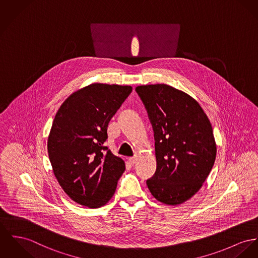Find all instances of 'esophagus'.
Masks as SVG:
<instances>
[{
  "label": "esophagus",
  "mask_w": 258,
  "mask_h": 258,
  "mask_svg": "<svg viewBox=\"0 0 258 258\" xmlns=\"http://www.w3.org/2000/svg\"><path fill=\"white\" fill-rule=\"evenodd\" d=\"M127 161H128V163H130V164L134 165V164L137 162V157H136V156H134V157H130V158L127 159Z\"/></svg>",
  "instance_id": "34e87169"
}]
</instances>
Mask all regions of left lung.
Masks as SVG:
<instances>
[{
  "label": "left lung",
  "instance_id": "1",
  "mask_svg": "<svg viewBox=\"0 0 258 258\" xmlns=\"http://www.w3.org/2000/svg\"><path fill=\"white\" fill-rule=\"evenodd\" d=\"M153 127L157 168L146 180L151 195L167 205L191 199L202 186L216 159L210 120L199 102L167 84L140 85Z\"/></svg>",
  "mask_w": 258,
  "mask_h": 258
}]
</instances>
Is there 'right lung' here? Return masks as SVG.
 Listing matches in <instances>:
<instances>
[{
	"label": "right lung",
	"instance_id": "1",
	"mask_svg": "<svg viewBox=\"0 0 258 258\" xmlns=\"http://www.w3.org/2000/svg\"><path fill=\"white\" fill-rule=\"evenodd\" d=\"M132 90L128 85L92 83L67 98L55 116L49 159L63 191L80 205L98 208L115 194L125 165L103 144L109 121Z\"/></svg>",
	"mask_w": 258,
	"mask_h": 258
}]
</instances>
